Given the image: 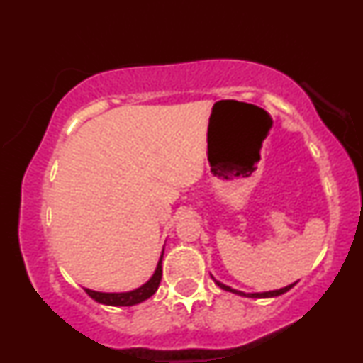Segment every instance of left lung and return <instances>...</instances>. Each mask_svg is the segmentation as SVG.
<instances>
[{
	"mask_svg": "<svg viewBox=\"0 0 363 363\" xmlns=\"http://www.w3.org/2000/svg\"><path fill=\"white\" fill-rule=\"evenodd\" d=\"M213 280H215V278H213ZM215 283L220 286V289H223V290H227V291H234V294H237V295H244V297H252V298H266V297H278V295L285 294V291H289V290L291 289V286H295V283H297V281L291 283V285H289V286H285V289L273 290V291H262V294H244V291H239V290L230 289V286L223 285V283H220V281H216V280H215Z\"/></svg>",
	"mask_w": 363,
	"mask_h": 363,
	"instance_id": "8db88e82",
	"label": "left lung"
}]
</instances>
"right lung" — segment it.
Returning a JSON list of instances; mask_svg holds the SVG:
<instances>
[{
  "instance_id": "add662e5",
  "label": "right lung",
  "mask_w": 363,
  "mask_h": 363,
  "mask_svg": "<svg viewBox=\"0 0 363 363\" xmlns=\"http://www.w3.org/2000/svg\"><path fill=\"white\" fill-rule=\"evenodd\" d=\"M162 257H164V252H162L160 261H158L155 273L150 280L141 285L140 289L131 290V291H123V294H104V291H95V290H89L86 289L85 291L94 298L95 302L99 303H106V306H116V307H128V306H135V303H140L147 298L152 297L155 294L158 285H160L162 280Z\"/></svg>"
}]
</instances>
